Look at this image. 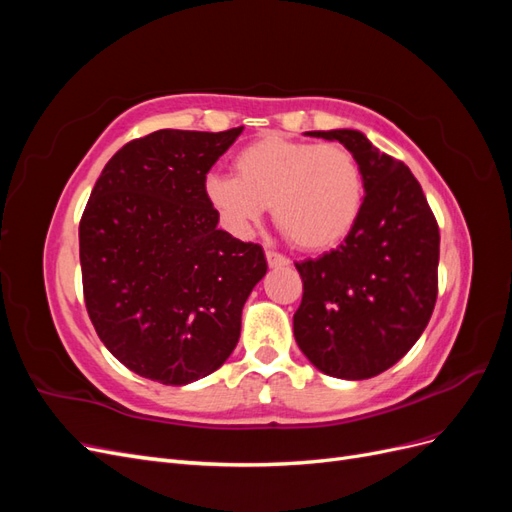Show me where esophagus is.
<instances>
[{
	"instance_id": "obj_1",
	"label": "esophagus",
	"mask_w": 512,
	"mask_h": 512,
	"mask_svg": "<svg viewBox=\"0 0 512 512\" xmlns=\"http://www.w3.org/2000/svg\"><path fill=\"white\" fill-rule=\"evenodd\" d=\"M267 256V262H269V267L271 269H277V267H288L290 265V260L286 258V256H282V254H277V252H267L265 254Z\"/></svg>"
}]
</instances>
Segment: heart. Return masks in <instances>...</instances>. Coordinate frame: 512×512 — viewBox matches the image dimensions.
I'll return each instance as SVG.
<instances>
[{"label":"heart","instance_id":"heart-1","mask_svg":"<svg viewBox=\"0 0 512 512\" xmlns=\"http://www.w3.org/2000/svg\"><path fill=\"white\" fill-rule=\"evenodd\" d=\"M237 177L209 175L205 196L222 222L245 235L273 205L275 224L305 252L342 243L363 211L365 177L354 153L265 134L235 156Z\"/></svg>","mask_w":512,"mask_h":512}]
</instances>
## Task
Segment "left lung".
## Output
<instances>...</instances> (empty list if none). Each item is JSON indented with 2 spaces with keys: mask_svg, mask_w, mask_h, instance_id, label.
Returning a JSON list of instances; mask_svg holds the SVG:
<instances>
[{
  "mask_svg": "<svg viewBox=\"0 0 512 512\" xmlns=\"http://www.w3.org/2000/svg\"><path fill=\"white\" fill-rule=\"evenodd\" d=\"M339 141L365 177L361 218L344 243L297 262L303 299L294 339L322 374L374 378L421 337L438 297L440 230L410 168L359 130L309 132Z\"/></svg>",
  "mask_w": 512,
  "mask_h": 512,
  "instance_id": "obj_1",
  "label": "left lung"
}]
</instances>
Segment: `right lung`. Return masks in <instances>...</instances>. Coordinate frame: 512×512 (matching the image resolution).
Returning <instances> with one entry per match:
<instances>
[{
	"instance_id": "right-lung-1",
	"label": "right lung",
	"mask_w": 512,
	"mask_h": 512,
	"mask_svg": "<svg viewBox=\"0 0 512 512\" xmlns=\"http://www.w3.org/2000/svg\"><path fill=\"white\" fill-rule=\"evenodd\" d=\"M241 132H151L123 145L91 190L79 226L87 314L138 376L190 384L239 342L267 258L218 228L205 181Z\"/></svg>"
}]
</instances>
